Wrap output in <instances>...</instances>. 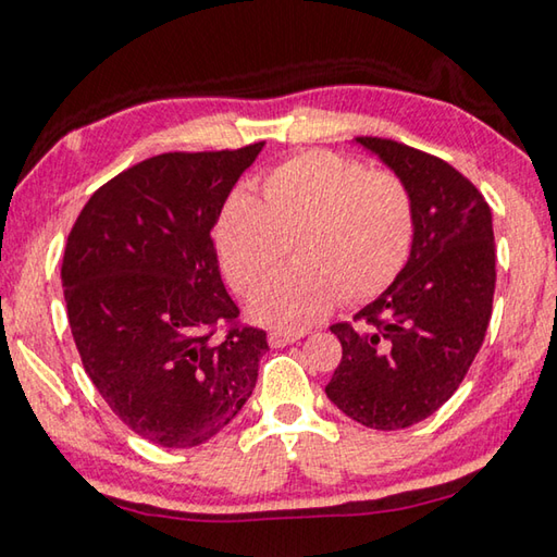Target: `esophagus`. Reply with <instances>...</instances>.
<instances>
[{"instance_id":"1","label":"esophagus","mask_w":557,"mask_h":557,"mask_svg":"<svg viewBox=\"0 0 557 557\" xmlns=\"http://www.w3.org/2000/svg\"><path fill=\"white\" fill-rule=\"evenodd\" d=\"M299 338H305V331H270L268 343L272 348H285Z\"/></svg>"}]
</instances>
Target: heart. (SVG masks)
<instances>
[{"label":"heart","instance_id":"b5f03b06","mask_svg":"<svg viewBox=\"0 0 557 557\" xmlns=\"http://www.w3.org/2000/svg\"><path fill=\"white\" fill-rule=\"evenodd\" d=\"M295 236L297 265L250 297V313L280 329L323 317L338 295L375 297L399 275L413 240V201L404 180L329 150L277 165L262 185L228 195L216 244L228 280L250 289L268 280Z\"/></svg>","mask_w":557,"mask_h":557}]
</instances>
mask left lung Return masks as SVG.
Listing matches in <instances>:
<instances>
[{"instance_id":"obj_1","label":"left lung","mask_w":557,"mask_h":557,"mask_svg":"<svg viewBox=\"0 0 557 557\" xmlns=\"http://www.w3.org/2000/svg\"><path fill=\"white\" fill-rule=\"evenodd\" d=\"M352 144L409 187L413 240L392 285L356 313L360 326H331L343 358L326 397L362 426L397 431L438 411L482 346L497 282L492 211L446 160L387 138Z\"/></svg>"}]
</instances>
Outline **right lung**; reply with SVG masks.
Masks as SVG:
<instances>
[{
    "mask_svg": "<svg viewBox=\"0 0 557 557\" xmlns=\"http://www.w3.org/2000/svg\"><path fill=\"white\" fill-rule=\"evenodd\" d=\"M262 146L148 158L99 187L67 236L60 275L85 372L156 446H201L256 389L265 331L216 336L238 307L211 231Z\"/></svg>",
    "mask_w": 557,
    "mask_h": 557,
    "instance_id": "right-lung-1",
    "label": "right lung"
}]
</instances>
